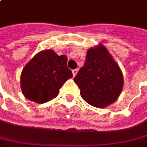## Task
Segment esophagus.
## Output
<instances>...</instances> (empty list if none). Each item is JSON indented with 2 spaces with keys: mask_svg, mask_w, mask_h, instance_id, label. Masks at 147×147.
Here are the masks:
<instances>
[{
  "mask_svg": "<svg viewBox=\"0 0 147 147\" xmlns=\"http://www.w3.org/2000/svg\"><path fill=\"white\" fill-rule=\"evenodd\" d=\"M78 69H73V70H72V73H73V75H74V77H75L76 74H78Z\"/></svg>",
  "mask_w": 147,
  "mask_h": 147,
  "instance_id": "34e87169",
  "label": "esophagus"
}]
</instances>
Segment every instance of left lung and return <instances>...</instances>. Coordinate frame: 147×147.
<instances>
[{
    "mask_svg": "<svg viewBox=\"0 0 147 147\" xmlns=\"http://www.w3.org/2000/svg\"><path fill=\"white\" fill-rule=\"evenodd\" d=\"M74 81L79 87L82 98L97 108L114 103L124 85L118 64L101 43L87 50L86 62Z\"/></svg>",
    "mask_w": 147,
    "mask_h": 147,
    "instance_id": "obj_1",
    "label": "left lung"
}]
</instances>
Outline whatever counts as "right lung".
<instances>
[{"label": "right lung", "instance_id": "right-lung-1", "mask_svg": "<svg viewBox=\"0 0 147 147\" xmlns=\"http://www.w3.org/2000/svg\"><path fill=\"white\" fill-rule=\"evenodd\" d=\"M67 60V57L58 56L53 49L37 53L21 71L20 83L23 95L39 104L55 98L61 87L73 77Z\"/></svg>", "mask_w": 147, "mask_h": 147}]
</instances>
